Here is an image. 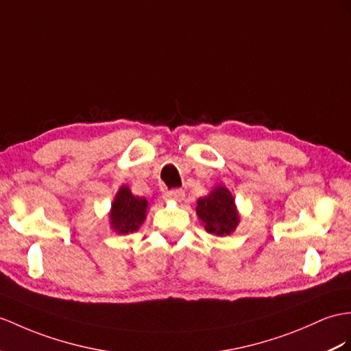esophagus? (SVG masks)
<instances>
[{
	"label": "esophagus",
	"instance_id": "esophagus-1",
	"mask_svg": "<svg viewBox=\"0 0 351 351\" xmlns=\"http://www.w3.org/2000/svg\"><path fill=\"white\" fill-rule=\"evenodd\" d=\"M164 198L167 201H178V202H180L184 198V192L182 189H171L164 195Z\"/></svg>",
	"mask_w": 351,
	"mask_h": 351
}]
</instances>
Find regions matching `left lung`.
I'll list each match as a JSON object with an SVG mask.
<instances>
[{"label":"left lung","instance_id":"8db88e82","mask_svg":"<svg viewBox=\"0 0 351 351\" xmlns=\"http://www.w3.org/2000/svg\"><path fill=\"white\" fill-rule=\"evenodd\" d=\"M196 215L208 234L226 237L240 223L234 196L225 186H216L210 195L196 202Z\"/></svg>","mask_w":351,"mask_h":351}]
</instances>
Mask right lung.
<instances>
[{
    "mask_svg": "<svg viewBox=\"0 0 351 351\" xmlns=\"http://www.w3.org/2000/svg\"><path fill=\"white\" fill-rule=\"evenodd\" d=\"M147 199L132 195L128 186H122L110 210V226L117 234H130L138 230L146 219Z\"/></svg>",
    "mask_w": 351,
    "mask_h": 351,
    "instance_id": "1",
    "label": "right lung"
}]
</instances>
